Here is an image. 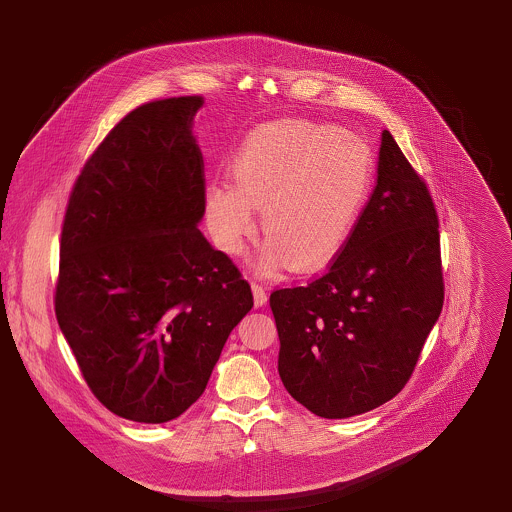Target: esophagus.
Wrapping results in <instances>:
<instances>
[{"label":"esophagus","mask_w":512,"mask_h":512,"mask_svg":"<svg viewBox=\"0 0 512 512\" xmlns=\"http://www.w3.org/2000/svg\"><path fill=\"white\" fill-rule=\"evenodd\" d=\"M251 287H253V300H255V306L257 308H261V306H265L267 304V291H265V287L263 285H259V283H251Z\"/></svg>","instance_id":"obj_1"}]
</instances>
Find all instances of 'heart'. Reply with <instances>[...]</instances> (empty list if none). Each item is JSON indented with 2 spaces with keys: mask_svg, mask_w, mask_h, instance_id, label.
I'll list each match as a JSON object with an SVG mask.
<instances>
[{
  "mask_svg": "<svg viewBox=\"0 0 512 512\" xmlns=\"http://www.w3.org/2000/svg\"><path fill=\"white\" fill-rule=\"evenodd\" d=\"M233 180L204 190V218L214 243L239 255L255 231L267 235L259 269L291 261L298 271L332 263L352 239L375 182L369 145L326 123L283 119L251 131L231 164Z\"/></svg>",
  "mask_w": 512,
  "mask_h": 512,
  "instance_id": "b5f03b06",
  "label": "heart"
}]
</instances>
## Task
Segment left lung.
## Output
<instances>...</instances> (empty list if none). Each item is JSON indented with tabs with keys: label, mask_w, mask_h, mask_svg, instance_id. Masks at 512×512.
I'll return each mask as SVG.
<instances>
[{
	"label": "left lung",
	"mask_w": 512,
	"mask_h": 512,
	"mask_svg": "<svg viewBox=\"0 0 512 512\" xmlns=\"http://www.w3.org/2000/svg\"><path fill=\"white\" fill-rule=\"evenodd\" d=\"M437 212L393 135H381L377 186L360 223L308 285L269 298L287 393L326 419L367 413L409 381L442 314Z\"/></svg>",
	"instance_id": "left-lung-1"
}]
</instances>
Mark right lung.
<instances>
[{"mask_svg":"<svg viewBox=\"0 0 512 512\" xmlns=\"http://www.w3.org/2000/svg\"><path fill=\"white\" fill-rule=\"evenodd\" d=\"M202 97L125 115L70 192L56 320L93 395L115 415L166 423L206 389L251 285L200 233Z\"/></svg>","mask_w":512,"mask_h":512,"instance_id":"obj_1","label":"right lung"}]
</instances>
